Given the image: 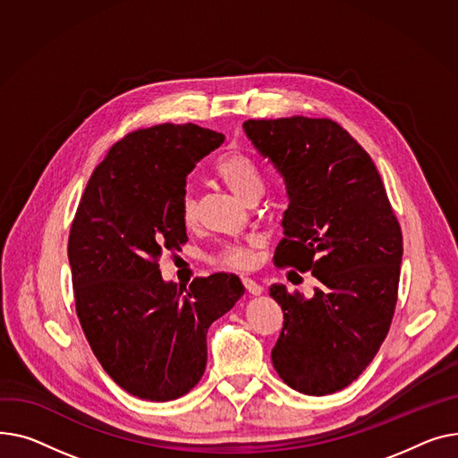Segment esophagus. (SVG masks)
<instances>
[{
  "label": "esophagus",
  "mask_w": 458,
  "mask_h": 458,
  "mask_svg": "<svg viewBox=\"0 0 458 458\" xmlns=\"http://www.w3.org/2000/svg\"><path fill=\"white\" fill-rule=\"evenodd\" d=\"M242 283H244L246 290H248L251 295H260L262 286H260L259 283H255V281H253V279H250V277H244V279H242Z\"/></svg>",
  "instance_id": "esophagus-1"
}]
</instances>
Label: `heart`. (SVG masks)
I'll return each mask as SVG.
<instances>
[{"label":"heart","instance_id":"1","mask_svg":"<svg viewBox=\"0 0 458 458\" xmlns=\"http://www.w3.org/2000/svg\"><path fill=\"white\" fill-rule=\"evenodd\" d=\"M214 174L222 179L229 191L242 201H248L251 196L262 194L264 177L257 160L242 149L225 151L214 165ZM181 216L186 225H192L198 216V207L191 194H184L181 199ZM218 266L229 270L244 272L253 264V253L246 246H227L214 259Z\"/></svg>","mask_w":458,"mask_h":458}]
</instances>
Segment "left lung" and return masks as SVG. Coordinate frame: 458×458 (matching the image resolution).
<instances>
[{"instance_id":"8db88e82","label":"left lung","mask_w":458,"mask_h":458,"mask_svg":"<svg viewBox=\"0 0 458 458\" xmlns=\"http://www.w3.org/2000/svg\"><path fill=\"white\" fill-rule=\"evenodd\" d=\"M244 131L283 175L290 199L274 264L318 281L312 298L270 286L284 314L274 368L301 394H335L359 377L388 335L403 257L399 222L371 157L336 122L248 120Z\"/></svg>"}]
</instances>
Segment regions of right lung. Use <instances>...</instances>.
I'll use <instances>...</instances> for the list:
<instances>
[{"label": "right lung", "mask_w": 458, "mask_h": 458, "mask_svg": "<svg viewBox=\"0 0 458 458\" xmlns=\"http://www.w3.org/2000/svg\"><path fill=\"white\" fill-rule=\"evenodd\" d=\"M222 132L160 123L118 140L94 170L68 238L75 312L103 369L125 392L172 401L207 366V331L244 295L234 274L166 283L165 251L188 240L181 216L186 175Z\"/></svg>", "instance_id": "1"}]
</instances>
